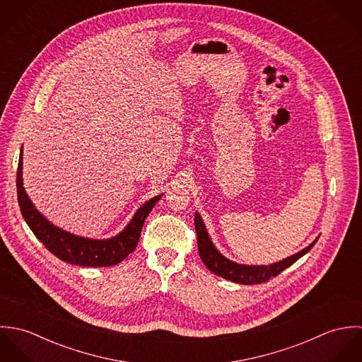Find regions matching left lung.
<instances>
[{
	"label": "left lung",
	"mask_w": 362,
	"mask_h": 362,
	"mask_svg": "<svg viewBox=\"0 0 362 362\" xmlns=\"http://www.w3.org/2000/svg\"><path fill=\"white\" fill-rule=\"evenodd\" d=\"M195 230H197V235H198L199 255L207 269L226 280L240 283V284H259V283L267 281L270 277L277 276L284 269L291 266L294 262H297L301 257L308 254L310 248L316 244V241L319 238V237H316L308 247H305L300 252H297L288 258L283 259V260H279L276 263L243 264V263L230 260V259L226 258L223 254L218 252V250L211 243L210 235L207 234L206 226L198 211L195 213Z\"/></svg>",
	"instance_id": "8db88e82"
}]
</instances>
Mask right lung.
Returning a JSON list of instances; mask_svg holds the SVG:
<instances>
[{
  "label": "right lung",
  "mask_w": 362,
  "mask_h": 362,
  "mask_svg": "<svg viewBox=\"0 0 362 362\" xmlns=\"http://www.w3.org/2000/svg\"><path fill=\"white\" fill-rule=\"evenodd\" d=\"M23 146L21 149L18 173H16V189H18V204L22 216L28 223L29 228L37 237V240L55 255L66 263L86 266V267H104L114 266L122 262L138 245L142 226L160 201L161 195H157L151 201L145 202L139 207L129 223L117 235L105 240L86 238L68 233L47 220L30 201L23 187L22 167H23Z\"/></svg>",
  "instance_id": "1"
}]
</instances>
